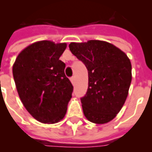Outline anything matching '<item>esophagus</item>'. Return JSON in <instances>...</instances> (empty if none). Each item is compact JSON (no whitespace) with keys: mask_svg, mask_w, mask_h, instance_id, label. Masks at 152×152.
Returning <instances> with one entry per match:
<instances>
[{"mask_svg":"<svg viewBox=\"0 0 152 152\" xmlns=\"http://www.w3.org/2000/svg\"><path fill=\"white\" fill-rule=\"evenodd\" d=\"M71 81H72V84L75 83V77H74V76H72V77H71Z\"/></svg>","mask_w":152,"mask_h":152,"instance_id":"1","label":"esophagus"}]
</instances>
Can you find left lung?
Here are the masks:
<instances>
[{"label":"left lung","instance_id":"8db88e82","mask_svg":"<svg viewBox=\"0 0 152 152\" xmlns=\"http://www.w3.org/2000/svg\"><path fill=\"white\" fill-rule=\"evenodd\" d=\"M69 49L88 70L89 86L80 99L84 115L93 123H107L127 98L132 79L130 60L117 47L102 40L71 43Z\"/></svg>","mask_w":152,"mask_h":152}]
</instances>
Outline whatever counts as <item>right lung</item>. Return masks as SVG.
<instances>
[{"label":"right lung","mask_w":152,"mask_h":152,"mask_svg":"<svg viewBox=\"0 0 152 152\" xmlns=\"http://www.w3.org/2000/svg\"><path fill=\"white\" fill-rule=\"evenodd\" d=\"M66 43L41 40L28 46L17 57L13 76L19 98L33 117L54 124L66 115L73 86L59 59Z\"/></svg>","instance_id":"add662e5"}]
</instances>
